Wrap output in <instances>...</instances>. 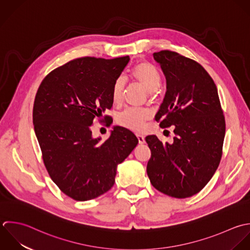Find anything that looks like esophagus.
Returning a JSON list of instances; mask_svg holds the SVG:
<instances>
[{"mask_svg": "<svg viewBox=\"0 0 250 250\" xmlns=\"http://www.w3.org/2000/svg\"><path fill=\"white\" fill-rule=\"evenodd\" d=\"M137 139H138V142L139 144H144L145 143V137L141 134H137Z\"/></svg>", "mask_w": 250, "mask_h": 250, "instance_id": "1", "label": "esophagus"}]
</instances>
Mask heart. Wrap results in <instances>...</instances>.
<instances>
[{
    "label": "heart",
    "mask_w": 250,
    "mask_h": 250,
    "mask_svg": "<svg viewBox=\"0 0 250 250\" xmlns=\"http://www.w3.org/2000/svg\"><path fill=\"white\" fill-rule=\"evenodd\" d=\"M130 77L149 93L157 91L162 83V75L159 69L147 61H142L135 65L130 73ZM124 88V80L122 78L117 79L112 86V100L114 104L121 103ZM150 118L151 113L147 110L126 109L118 116L117 122L126 128L140 131L144 128L145 123Z\"/></svg>",
    "instance_id": "obj_1"
}]
</instances>
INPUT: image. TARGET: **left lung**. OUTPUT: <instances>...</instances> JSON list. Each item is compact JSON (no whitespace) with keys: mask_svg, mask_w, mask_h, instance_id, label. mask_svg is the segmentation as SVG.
Listing matches in <instances>:
<instances>
[{"mask_svg":"<svg viewBox=\"0 0 250 250\" xmlns=\"http://www.w3.org/2000/svg\"><path fill=\"white\" fill-rule=\"evenodd\" d=\"M154 58L167 79L155 119L162 128L174 126L175 137L171 144L146 137L147 174L158 191L185 199L203 190L220 164L225 117L217 87L200 63L171 50L155 52Z\"/></svg>","mask_w":250,"mask_h":250,"instance_id":"obj_1","label":"left lung"}]
</instances>
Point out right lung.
<instances>
[{
  "instance_id": "add662e5",
  "label": "right lung",
  "mask_w": 250,
  "mask_h": 250,
  "mask_svg": "<svg viewBox=\"0 0 250 250\" xmlns=\"http://www.w3.org/2000/svg\"><path fill=\"white\" fill-rule=\"evenodd\" d=\"M129 61L84 56L52 70L42 81L33 107V124L44 167L57 187L75 201H89L109 191L117 166L136 147L127 128L115 126L101 142L90 130L113 105L112 86Z\"/></svg>"
}]
</instances>
